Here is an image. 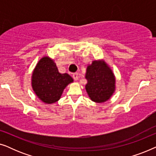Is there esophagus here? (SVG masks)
Masks as SVG:
<instances>
[{
	"instance_id": "esophagus-1",
	"label": "esophagus",
	"mask_w": 156,
	"mask_h": 156,
	"mask_svg": "<svg viewBox=\"0 0 156 156\" xmlns=\"http://www.w3.org/2000/svg\"><path fill=\"white\" fill-rule=\"evenodd\" d=\"M72 77H73V79L74 80H78V73H74L73 75H72Z\"/></svg>"
}]
</instances>
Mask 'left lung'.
<instances>
[{
    "label": "left lung",
    "instance_id": "obj_1",
    "mask_svg": "<svg viewBox=\"0 0 156 156\" xmlns=\"http://www.w3.org/2000/svg\"><path fill=\"white\" fill-rule=\"evenodd\" d=\"M85 86L89 97L97 103L105 102L110 99L115 91V77L112 69L106 62L93 61L87 69Z\"/></svg>",
    "mask_w": 156,
    "mask_h": 156
}]
</instances>
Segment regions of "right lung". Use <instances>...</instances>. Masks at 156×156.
Here are the masks:
<instances>
[{"instance_id": "right-lung-1", "label": "right lung", "mask_w": 156, "mask_h": 156, "mask_svg": "<svg viewBox=\"0 0 156 156\" xmlns=\"http://www.w3.org/2000/svg\"><path fill=\"white\" fill-rule=\"evenodd\" d=\"M72 82L69 74L59 73L54 61L48 57L38 62L32 76V87L35 94L49 104L58 101L65 87Z\"/></svg>"}]
</instances>
